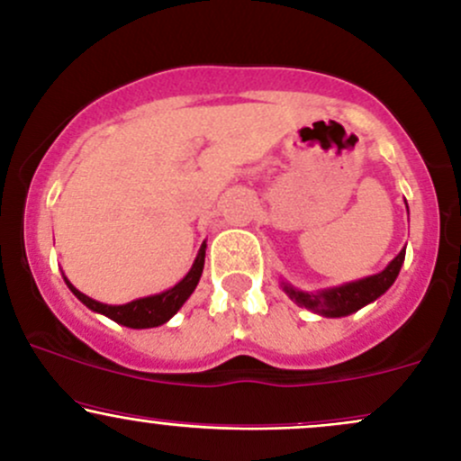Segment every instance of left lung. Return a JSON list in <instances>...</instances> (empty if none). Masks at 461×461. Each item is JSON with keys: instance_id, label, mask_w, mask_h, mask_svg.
Segmentation results:
<instances>
[{"instance_id": "left-lung-1", "label": "left lung", "mask_w": 461, "mask_h": 461, "mask_svg": "<svg viewBox=\"0 0 461 461\" xmlns=\"http://www.w3.org/2000/svg\"><path fill=\"white\" fill-rule=\"evenodd\" d=\"M403 260L405 249H401L399 256H396L382 273L357 279V282L336 285V288L303 293V290L293 288L288 282H282V288L294 303L301 305V308H308L314 312V314L327 316V319H340V316L353 314V312H357L359 308H364V305L373 303L375 299L382 297L385 290L394 284V279L399 277Z\"/></svg>"}]
</instances>
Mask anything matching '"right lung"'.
<instances>
[{"instance_id": "1", "label": "right lung", "mask_w": 461, "mask_h": 461, "mask_svg": "<svg viewBox=\"0 0 461 461\" xmlns=\"http://www.w3.org/2000/svg\"><path fill=\"white\" fill-rule=\"evenodd\" d=\"M203 262H205V242L201 245L197 258H194L193 268H190L188 275L182 279V282L173 285V288L164 290V293H160V294H151V297L130 301V303H125V305L99 303V301H95L91 297H86L84 293H79L76 285L68 282L67 277H65V282L68 288H71V293L76 294V297L82 301L86 308H91L93 312H99V314L108 316V319L119 322V325L131 327V330H147V327L164 325V322H167L168 319H173V316H176V312L182 308L184 303H186V299L193 294V290L197 288L201 273H203Z\"/></svg>"}]
</instances>
